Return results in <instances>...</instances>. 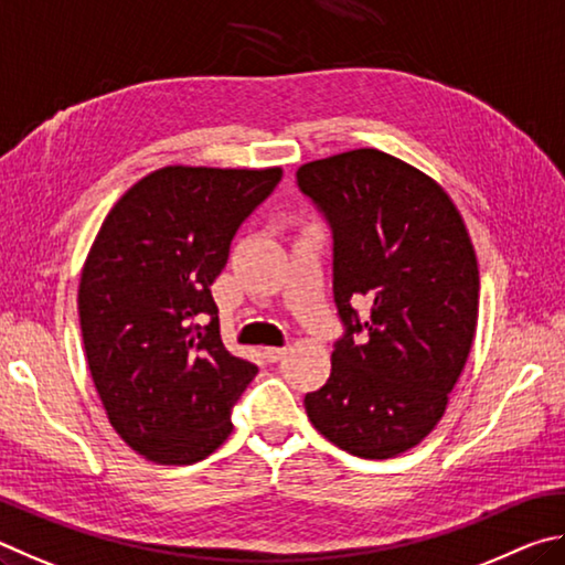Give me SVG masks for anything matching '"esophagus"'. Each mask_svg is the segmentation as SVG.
<instances>
[{
  "instance_id": "34e87169",
  "label": "esophagus",
  "mask_w": 565,
  "mask_h": 565,
  "mask_svg": "<svg viewBox=\"0 0 565 565\" xmlns=\"http://www.w3.org/2000/svg\"><path fill=\"white\" fill-rule=\"evenodd\" d=\"M263 354H265L267 362H277V360H282L285 354H288V348H263Z\"/></svg>"
}]
</instances>
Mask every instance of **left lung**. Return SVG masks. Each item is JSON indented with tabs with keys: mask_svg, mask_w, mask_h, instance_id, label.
Returning a JSON list of instances; mask_svg holds the SVG:
<instances>
[{
	"mask_svg": "<svg viewBox=\"0 0 565 565\" xmlns=\"http://www.w3.org/2000/svg\"><path fill=\"white\" fill-rule=\"evenodd\" d=\"M298 188L332 231L342 322L324 387L305 409L324 439L390 459L437 427L467 364L479 267L457 205L417 168L377 148L300 166ZM360 303L371 318L360 319Z\"/></svg>",
	"mask_w": 565,
	"mask_h": 565,
	"instance_id": "left-lung-1",
	"label": "left lung"
}]
</instances>
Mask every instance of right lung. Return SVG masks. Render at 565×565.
<instances>
[{"label": "right lung", "mask_w": 565, "mask_h": 565, "mask_svg": "<svg viewBox=\"0 0 565 565\" xmlns=\"http://www.w3.org/2000/svg\"><path fill=\"white\" fill-rule=\"evenodd\" d=\"M280 178L166 166L128 188L96 235L78 285L84 350L108 422L146 459L195 463L233 431L257 367L225 350L211 285Z\"/></svg>", "instance_id": "add662e5"}]
</instances>
